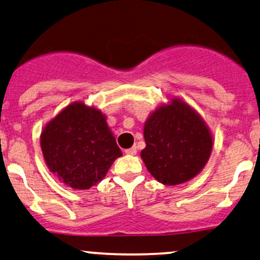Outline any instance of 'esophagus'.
<instances>
[{"instance_id":"1","label":"esophagus","mask_w":260,"mask_h":260,"mask_svg":"<svg viewBox=\"0 0 260 260\" xmlns=\"http://www.w3.org/2000/svg\"><path fill=\"white\" fill-rule=\"evenodd\" d=\"M126 154H129V155H136L137 154V147H132L129 149H126Z\"/></svg>"}]
</instances>
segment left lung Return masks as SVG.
Here are the masks:
<instances>
[{
  "label": "left lung",
  "instance_id": "8db88e82",
  "mask_svg": "<svg viewBox=\"0 0 260 260\" xmlns=\"http://www.w3.org/2000/svg\"><path fill=\"white\" fill-rule=\"evenodd\" d=\"M147 147L142 159L148 171L168 186L189 181L204 168L213 139L204 121L181 100L159 107L144 126Z\"/></svg>",
  "mask_w": 260,
  "mask_h": 260
}]
</instances>
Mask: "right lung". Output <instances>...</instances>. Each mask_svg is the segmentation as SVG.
<instances>
[{
	"label": "right lung",
	"instance_id": "add662e5",
	"mask_svg": "<svg viewBox=\"0 0 260 260\" xmlns=\"http://www.w3.org/2000/svg\"><path fill=\"white\" fill-rule=\"evenodd\" d=\"M41 150L50 171L67 186L88 189L122 155L99 110L74 103L44 128Z\"/></svg>",
	"mask_w": 260,
	"mask_h": 260
}]
</instances>
